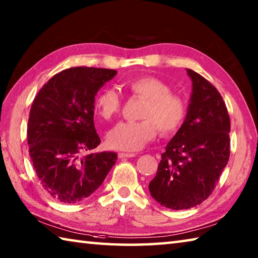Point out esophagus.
I'll return each instance as SVG.
<instances>
[{"label":"esophagus","mask_w":258,"mask_h":258,"mask_svg":"<svg viewBox=\"0 0 258 258\" xmlns=\"http://www.w3.org/2000/svg\"><path fill=\"white\" fill-rule=\"evenodd\" d=\"M135 156L136 155L134 153H119V158H130Z\"/></svg>","instance_id":"obj_1"}]
</instances>
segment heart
I'll list each match as a JSON object with an SVG mask.
<instances>
[{"label": "heart", "instance_id": "1", "mask_svg": "<svg viewBox=\"0 0 258 258\" xmlns=\"http://www.w3.org/2000/svg\"><path fill=\"white\" fill-rule=\"evenodd\" d=\"M131 94L145 100L140 121L120 122L111 129L106 142L110 147L125 152L142 149L157 135L169 136L181 127L186 115V104L171 93V87L154 76H140L125 82ZM121 100L113 89H104L95 99V111L102 119L112 120L119 113Z\"/></svg>", "mask_w": 258, "mask_h": 258}]
</instances>
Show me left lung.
Here are the masks:
<instances>
[{"instance_id": "obj_1", "label": "left lung", "mask_w": 258, "mask_h": 258, "mask_svg": "<svg viewBox=\"0 0 258 258\" xmlns=\"http://www.w3.org/2000/svg\"><path fill=\"white\" fill-rule=\"evenodd\" d=\"M185 120L162 154L149 192L160 206L184 210L200 205L215 189L230 155V119L219 92L192 70Z\"/></svg>"}]
</instances>
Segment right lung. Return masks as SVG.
Here are the masks:
<instances>
[{"instance_id": "add662e5", "label": "right lung", "mask_w": 258, "mask_h": 258, "mask_svg": "<svg viewBox=\"0 0 258 258\" xmlns=\"http://www.w3.org/2000/svg\"><path fill=\"white\" fill-rule=\"evenodd\" d=\"M116 71L72 67L47 82L33 100L28 121L29 154L42 187L55 200H85L103 183L118 158L87 154L101 143L94 127L98 91Z\"/></svg>"}]
</instances>
